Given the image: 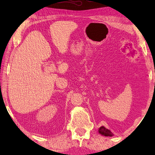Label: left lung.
Wrapping results in <instances>:
<instances>
[{
  "label": "left lung",
  "instance_id": "8db88e82",
  "mask_svg": "<svg viewBox=\"0 0 155 155\" xmlns=\"http://www.w3.org/2000/svg\"><path fill=\"white\" fill-rule=\"evenodd\" d=\"M98 132L102 135H104L105 137H112L113 136V134L110 132V130L107 129V128H105L104 127H101L98 129Z\"/></svg>",
  "mask_w": 155,
  "mask_h": 155
}]
</instances>
